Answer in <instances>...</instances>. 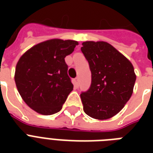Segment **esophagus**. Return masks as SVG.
<instances>
[{
    "mask_svg": "<svg viewBox=\"0 0 153 153\" xmlns=\"http://www.w3.org/2000/svg\"><path fill=\"white\" fill-rule=\"evenodd\" d=\"M74 85L76 87H79V78L78 77L74 79Z\"/></svg>",
    "mask_w": 153,
    "mask_h": 153,
    "instance_id": "esophagus-1",
    "label": "esophagus"
}]
</instances>
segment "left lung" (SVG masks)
<instances>
[{"mask_svg": "<svg viewBox=\"0 0 153 153\" xmlns=\"http://www.w3.org/2000/svg\"><path fill=\"white\" fill-rule=\"evenodd\" d=\"M81 51L89 65L92 81L80 97L90 117L106 120L120 112L128 102L136 75L131 62L111 44L84 42Z\"/></svg>", "mask_w": 153, "mask_h": 153, "instance_id": "1", "label": "left lung"}]
</instances>
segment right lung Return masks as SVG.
Here are the masks:
<instances>
[{"label": "right lung", "instance_id": "obj_1", "mask_svg": "<svg viewBox=\"0 0 153 153\" xmlns=\"http://www.w3.org/2000/svg\"><path fill=\"white\" fill-rule=\"evenodd\" d=\"M78 42L51 39L36 45L19 60L15 81L30 108L42 115L60 111L74 85L68 75L66 56Z\"/></svg>", "mask_w": 153, "mask_h": 153}]
</instances>
